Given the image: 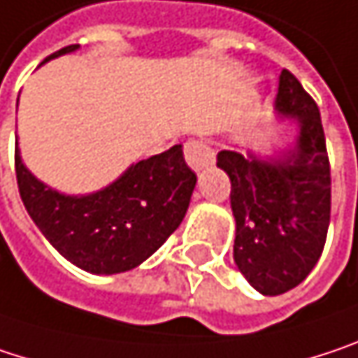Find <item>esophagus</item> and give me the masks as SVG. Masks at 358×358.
<instances>
[{
	"label": "esophagus",
	"instance_id": "34e87169",
	"mask_svg": "<svg viewBox=\"0 0 358 358\" xmlns=\"http://www.w3.org/2000/svg\"><path fill=\"white\" fill-rule=\"evenodd\" d=\"M183 152H185V160H187V164H189L194 171H201V169L210 166V164H212V160H214L212 150H210V148H208V144H206V142H201V140H189V142L185 144Z\"/></svg>",
	"mask_w": 358,
	"mask_h": 358
}]
</instances>
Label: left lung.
<instances>
[{"label": "left lung", "instance_id": "1", "mask_svg": "<svg viewBox=\"0 0 358 358\" xmlns=\"http://www.w3.org/2000/svg\"><path fill=\"white\" fill-rule=\"evenodd\" d=\"M278 115L292 119V146L268 158L220 150L231 179L233 257L247 282L274 296L301 285L317 264L330 224V162L315 101L289 69L278 78Z\"/></svg>", "mask_w": 358, "mask_h": 358}]
</instances>
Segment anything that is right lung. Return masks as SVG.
<instances>
[{"label": "right lung", "mask_w": 358, "mask_h": 358, "mask_svg": "<svg viewBox=\"0 0 358 358\" xmlns=\"http://www.w3.org/2000/svg\"><path fill=\"white\" fill-rule=\"evenodd\" d=\"M76 49L78 45L64 47L45 62ZM16 179L24 208L45 239L90 274L127 272L148 259L185 218L198 181L177 144L131 164L94 194L67 196L26 169L18 142Z\"/></svg>", "instance_id": "1"}]
</instances>
